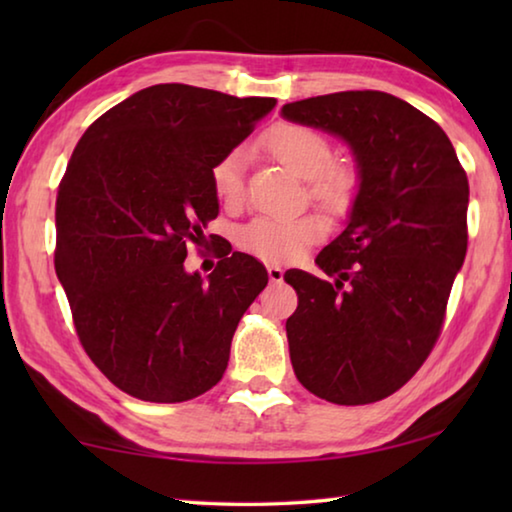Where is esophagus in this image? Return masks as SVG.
Wrapping results in <instances>:
<instances>
[{
  "label": "esophagus",
  "instance_id": "obj_1",
  "mask_svg": "<svg viewBox=\"0 0 512 512\" xmlns=\"http://www.w3.org/2000/svg\"><path fill=\"white\" fill-rule=\"evenodd\" d=\"M268 271V277H271V282H282V277H284V271L280 266H275V264H271L266 268Z\"/></svg>",
  "mask_w": 512,
  "mask_h": 512
}]
</instances>
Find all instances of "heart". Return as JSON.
Masks as SVG:
<instances>
[{
	"mask_svg": "<svg viewBox=\"0 0 512 512\" xmlns=\"http://www.w3.org/2000/svg\"><path fill=\"white\" fill-rule=\"evenodd\" d=\"M259 149L305 178L309 201L327 212H348L359 194V169L350 160L332 158V144L316 128L296 121H277L259 137ZM210 185L216 201L225 207H237L244 201V162L239 153H225L212 164ZM325 230V219L314 212L291 219L257 216L237 232V244L248 255L282 264L316 244Z\"/></svg>",
	"mask_w": 512,
	"mask_h": 512,
	"instance_id": "obj_1",
	"label": "heart"
}]
</instances>
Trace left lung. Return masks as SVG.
I'll list each match as a JSON object with an SVG mask.
<instances>
[{
    "label": "left lung",
    "instance_id": "8db88e82",
    "mask_svg": "<svg viewBox=\"0 0 512 512\" xmlns=\"http://www.w3.org/2000/svg\"><path fill=\"white\" fill-rule=\"evenodd\" d=\"M282 115L343 137L361 173L348 228L316 257L332 280L284 273L298 293L293 372L320 400L379 402L420 370L443 329L467 250V173L443 128L393 94L334 92Z\"/></svg>",
    "mask_w": 512,
    "mask_h": 512
}]
</instances>
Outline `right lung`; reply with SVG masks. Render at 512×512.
<instances>
[{"mask_svg":"<svg viewBox=\"0 0 512 512\" xmlns=\"http://www.w3.org/2000/svg\"><path fill=\"white\" fill-rule=\"evenodd\" d=\"M273 106L160 83L103 112L76 144L58 185L54 264L83 350L119 391L176 404L221 381L268 273L223 250L203 282L185 257L219 214L212 164Z\"/></svg>","mask_w":512,"mask_h":512,"instance_id":"add662e5","label":"right lung"}]
</instances>
